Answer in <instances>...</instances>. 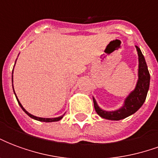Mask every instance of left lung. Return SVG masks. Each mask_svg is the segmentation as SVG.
Segmentation results:
<instances>
[{"label": "left lung", "instance_id": "obj_1", "mask_svg": "<svg viewBox=\"0 0 158 158\" xmlns=\"http://www.w3.org/2000/svg\"><path fill=\"white\" fill-rule=\"evenodd\" d=\"M136 49L139 56V79L135 90L126 98L124 106L114 112H106L101 109L96 104V100L93 98L95 110L97 114L103 118L109 120H121L125 118L138 111L146 101L150 85V73L140 49L137 45Z\"/></svg>", "mask_w": 158, "mask_h": 158}]
</instances>
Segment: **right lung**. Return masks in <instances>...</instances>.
<instances>
[{
  "instance_id": "obj_1",
  "label": "right lung",
  "mask_w": 158,
  "mask_h": 158,
  "mask_svg": "<svg viewBox=\"0 0 158 158\" xmlns=\"http://www.w3.org/2000/svg\"><path fill=\"white\" fill-rule=\"evenodd\" d=\"M16 96V95H15ZM16 98H17V100H18V102H19V106H21V108H22L23 111H24V113H26V114H28L30 118H32L35 119V120H38V121H41V122H46V123H49V122H56V121H59L60 119L62 118V117H63V115H62V117H58V118H38V117H35L34 116V115H32V114H30V113H29L27 111H26L23 107V106L21 105V103L19 102V99H18V97L16 96Z\"/></svg>"
}]
</instances>
